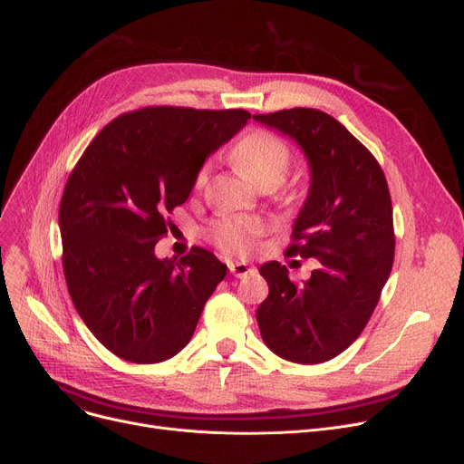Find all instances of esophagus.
Here are the masks:
<instances>
[{
  "label": "esophagus",
  "instance_id": "obj_1",
  "mask_svg": "<svg viewBox=\"0 0 464 464\" xmlns=\"http://www.w3.org/2000/svg\"><path fill=\"white\" fill-rule=\"evenodd\" d=\"M229 271L235 278H246L248 275H256V266H250L245 261H231L229 263Z\"/></svg>",
  "mask_w": 464,
  "mask_h": 464
}]
</instances>
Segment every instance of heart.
Listing matches in <instances>:
<instances>
[{
    "label": "heart",
    "instance_id": "1",
    "mask_svg": "<svg viewBox=\"0 0 464 464\" xmlns=\"http://www.w3.org/2000/svg\"><path fill=\"white\" fill-rule=\"evenodd\" d=\"M235 163L254 184L266 180L282 182L291 165L287 144L266 130H252L242 135L231 150ZM208 163H203L195 175V188H201L208 177ZM265 226L248 216H222L207 227V237L227 254H246Z\"/></svg>",
    "mask_w": 464,
    "mask_h": 464
}]
</instances>
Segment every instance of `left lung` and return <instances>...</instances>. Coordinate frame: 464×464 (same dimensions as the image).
Instances as JSON below:
<instances>
[{"label":"left lung","instance_id":"8db88e82","mask_svg":"<svg viewBox=\"0 0 464 464\" xmlns=\"http://www.w3.org/2000/svg\"><path fill=\"white\" fill-rule=\"evenodd\" d=\"M254 120L294 139L308 158L310 191L285 254L318 259L303 284L291 282L278 261L261 265L269 297L257 308V325L276 355L324 362L367 327L392 273V195L376 158L331 114L297 107Z\"/></svg>","mask_w":464,"mask_h":464}]
</instances>
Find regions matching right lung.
I'll return each instance as SVG.
<instances>
[{
    "mask_svg": "<svg viewBox=\"0 0 464 464\" xmlns=\"http://www.w3.org/2000/svg\"><path fill=\"white\" fill-rule=\"evenodd\" d=\"M248 118L167 105L124 112L71 170L60 203L63 275L82 322L114 355L152 364L191 340L227 266L198 246L180 259H158L154 248L207 156Z\"/></svg>",
    "mask_w": 464,
    "mask_h": 464,
    "instance_id": "1",
    "label": "right lung"
}]
</instances>
